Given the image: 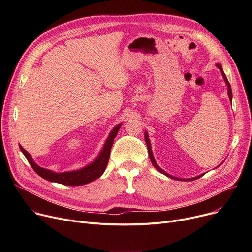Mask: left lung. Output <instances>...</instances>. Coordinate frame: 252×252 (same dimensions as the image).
I'll use <instances>...</instances> for the list:
<instances>
[{"label": "left lung", "instance_id": "1", "mask_svg": "<svg viewBox=\"0 0 252 252\" xmlns=\"http://www.w3.org/2000/svg\"><path fill=\"white\" fill-rule=\"evenodd\" d=\"M218 67H219V69L221 71L222 77L224 78V82H226V84H227V86H228V95H229L230 101H232V89H231V85H230V83H229V81H228V78H227L226 74H224V72H223V70H222V68H221V66H220V64H218ZM145 141H146V144H147V147H148V153H149V157H150V160H151V162H152L153 166H154V167H155L157 170H159L161 174H163V175H165V176H167V177H169V178H171V179H175V180H180V179H177V178H175V177H173V176H170V175L166 174L164 170H162V169H161L159 166L157 165V163L155 162L154 157H153V154H152V150H151V145H150V141H149V139H148V134H147V133H145ZM200 177H201V176H198V177H196V178H193V179H188V180H184V181H193V180H196V179L200 178Z\"/></svg>", "mask_w": 252, "mask_h": 252}]
</instances>
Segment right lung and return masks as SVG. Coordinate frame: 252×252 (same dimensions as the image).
Masks as SVG:
<instances>
[{"label": "right lung", "instance_id": "right-lung-1", "mask_svg": "<svg viewBox=\"0 0 252 252\" xmlns=\"http://www.w3.org/2000/svg\"><path fill=\"white\" fill-rule=\"evenodd\" d=\"M122 124L117 125L110 133L107 141H106L103 150L101 151L100 155L98 156L97 159L87 165L86 167L79 169V170H74V171H66V173H54V171H51L49 169L43 168L41 166L36 165L30 153L28 151H25L22 146H19L21 152L24 154V156L28 159L29 163L32 165V169L35 171V173L42 177L43 179L50 181V182H54L62 185H66V186H81V185H85L88 183H91L93 181L97 180L99 177L102 176V174L105 171L106 166H107L108 160H109V156H110V150L114 142V138L116 137L118 129L121 127Z\"/></svg>", "mask_w": 252, "mask_h": 252}]
</instances>
